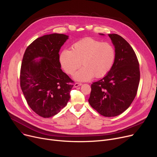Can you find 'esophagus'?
<instances>
[{"label":"esophagus","mask_w":157,"mask_h":157,"mask_svg":"<svg viewBox=\"0 0 157 157\" xmlns=\"http://www.w3.org/2000/svg\"><path fill=\"white\" fill-rule=\"evenodd\" d=\"M81 83H76L74 85V86L75 87V88H76V87H78V86H81Z\"/></svg>","instance_id":"esophagus-1"}]
</instances>
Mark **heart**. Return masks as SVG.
Segmentation results:
<instances>
[{
	"mask_svg": "<svg viewBox=\"0 0 157 157\" xmlns=\"http://www.w3.org/2000/svg\"><path fill=\"white\" fill-rule=\"evenodd\" d=\"M114 60L115 50L110 43L92 37L78 40L72 46L71 51L64 49L59 57L62 67L69 75H72L81 64L83 65L74 76L79 81L105 76L111 71Z\"/></svg>",
	"mask_w": 157,
	"mask_h": 157,
	"instance_id": "heart-1",
	"label": "heart"
}]
</instances>
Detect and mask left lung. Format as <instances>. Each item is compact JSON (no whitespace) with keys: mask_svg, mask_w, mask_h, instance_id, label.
I'll return each instance as SVG.
<instances>
[{"mask_svg":"<svg viewBox=\"0 0 157 157\" xmlns=\"http://www.w3.org/2000/svg\"><path fill=\"white\" fill-rule=\"evenodd\" d=\"M108 36L115 48L114 62L105 77L91 85L88 102L102 116L113 117L127 109L134 101L140 71L137 56L127 41L116 34Z\"/></svg>","mask_w":157,"mask_h":157,"instance_id":"left-lung-1","label":"left lung"}]
</instances>
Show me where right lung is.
<instances>
[{"mask_svg":"<svg viewBox=\"0 0 157 157\" xmlns=\"http://www.w3.org/2000/svg\"><path fill=\"white\" fill-rule=\"evenodd\" d=\"M69 36L44 35L25 52L20 70V86L30 108L40 117L59 113L70 99L74 81L62 71L59 52ZM40 57L39 60H36Z\"/></svg>","mask_w":157,"mask_h":157,"instance_id":"add662e5","label":"right lung"}]
</instances>
